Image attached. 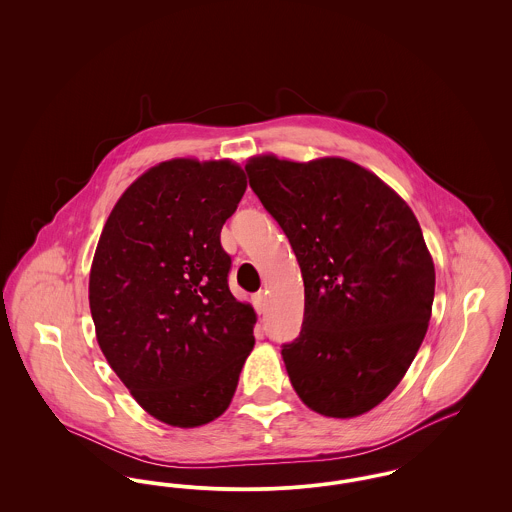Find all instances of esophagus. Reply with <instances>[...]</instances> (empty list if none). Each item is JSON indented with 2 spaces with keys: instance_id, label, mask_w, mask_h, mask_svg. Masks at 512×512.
<instances>
[{
  "instance_id": "obj_1",
  "label": "esophagus",
  "mask_w": 512,
  "mask_h": 512,
  "mask_svg": "<svg viewBox=\"0 0 512 512\" xmlns=\"http://www.w3.org/2000/svg\"><path fill=\"white\" fill-rule=\"evenodd\" d=\"M253 305H255V311H257L259 315L265 313V309H267V293H255V295H253Z\"/></svg>"
}]
</instances>
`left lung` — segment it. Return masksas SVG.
I'll use <instances>...</instances> for the list:
<instances>
[{"instance_id":"1","label":"left lung","mask_w":512,"mask_h":512,"mask_svg":"<svg viewBox=\"0 0 512 512\" xmlns=\"http://www.w3.org/2000/svg\"><path fill=\"white\" fill-rule=\"evenodd\" d=\"M249 186L288 236L305 284L299 336L282 345L293 390L324 416L382 403L416 357L436 270L411 207L340 157H253Z\"/></svg>"}]
</instances>
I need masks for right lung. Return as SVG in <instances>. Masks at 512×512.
Returning <instances> with one entry per match:
<instances>
[{
	"label": "right lung",
	"instance_id": "right-lung-1",
	"mask_svg": "<svg viewBox=\"0 0 512 512\" xmlns=\"http://www.w3.org/2000/svg\"><path fill=\"white\" fill-rule=\"evenodd\" d=\"M230 161L172 159L144 172L103 226L90 311L107 363L157 420L224 413L253 349L255 311L228 288L220 230L244 195Z\"/></svg>",
	"mask_w": 512,
	"mask_h": 512
}]
</instances>
